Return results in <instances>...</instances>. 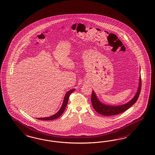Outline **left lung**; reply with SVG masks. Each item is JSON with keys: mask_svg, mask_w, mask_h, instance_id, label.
Wrapping results in <instances>:
<instances>
[{"mask_svg": "<svg viewBox=\"0 0 155 155\" xmlns=\"http://www.w3.org/2000/svg\"><path fill=\"white\" fill-rule=\"evenodd\" d=\"M141 88V75H140L138 88L134 97L128 103H125L124 104L120 105H107L105 104L101 103L97 98L94 91L92 90V93L91 96L92 104L94 110L100 115H104V116H112V115L119 114L124 112L128 108H130L132 105H134L136 102L140 95Z\"/></svg>", "mask_w": 155, "mask_h": 155, "instance_id": "1", "label": "left lung"}]
</instances>
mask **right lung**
<instances>
[{"label":"right lung","mask_w":155,"mask_h":155,"mask_svg":"<svg viewBox=\"0 0 155 155\" xmlns=\"http://www.w3.org/2000/svg\"><path fill=\"white\" fill-rule=\"evenodd\" d=\"M75 89H72V90L68 91L66 94H65V96L64 97V100L63 102L62 105L60 108V110H59V111L55 114V115H52L50 117H41V118H36L37 119H39L41 120H52L56 119L57 118H58L59 117H60L61 115H62V114L64 112L65 108L67 105V103L68 102V99H69V97L70 95L75 91Z\"/></svg>","instance_id":"right-lung-1"}]
</instances>
